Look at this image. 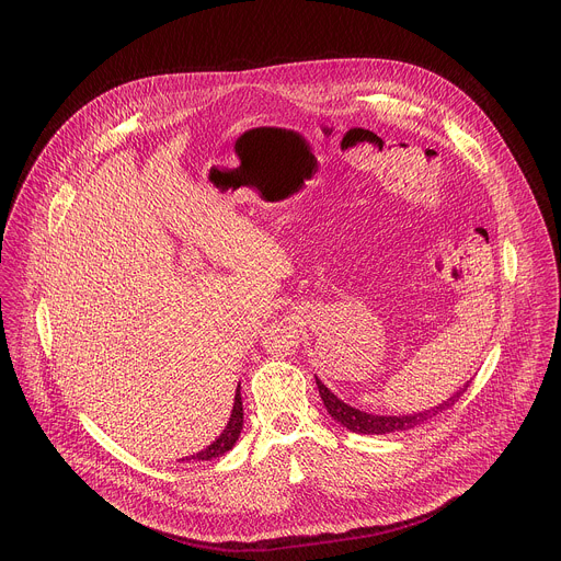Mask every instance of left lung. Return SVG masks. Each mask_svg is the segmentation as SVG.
<instances>
[{
    "label": "left lung",
    "instance_id": "obj_1",
    "mask_svg": "<svg viewBox=\"0 0 561 561\" xmlns=\"http://www.w3.org/2000/svg\"><path fill=\"white\" fill-rule=\"evenodd\" d=\"M314 381H317L319 394H322V402H324L329 415L333 420H337L344 428H348L353 433H362V435H386V433H397V431H411V428H415L420 424H426L435 415H439L446 409H450L457 402V399L463 394V390L470 386V381H466L463 388H459L453 397H448L446 402H442L439 407H435L431 411H424V413H413V415H375V413H364L359 409L348 407L346 402H342V399L335 392H331L317 377H314Z\"/></svg>",
    "mask_w": 561,
    "mask_h": 561
}]
</instances>
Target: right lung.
<instances>
[{"instance_id":"right-lung-1","label":"right lung","mask_w":561,"mask_h":561,"mask_svg":"<svg viewBox=\"0 0 561 561\" xmlns=\"http://www.w3.org/2000/svg\"><path fill=\"white\" fill-rule=\"evenodd\" d=\"M242 426H244V407H242V392H239V386H237V392H234V404H232V411H230V420L226 424V428L221 431V435L210 444L206 446L204 450L186 457V459H197V461H208V459H215V457H221L224 453H228L234 442L239 439V433H242ZM184 461V459H182Z\"/></svg>"}]
</instances>
